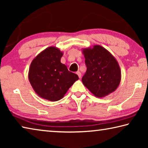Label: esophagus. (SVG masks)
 Here are the masks:
<instances>
[{"mask_svg":"<svg viewBox=\"0 0 148 148\" xmlns=\"http://www.w3.org/2000/svg\"><path fill=\"white\" fill-rule=\"evenodd\" d=\"M76 74H77V76H78V77H79V78H81V77H82V74H81V72H80L79 71H77V72H76Z\"/></svg>","mask_w":148,"mask_h":148,"instance_id":"obj_1","label":"esophagus"}]
</instances>
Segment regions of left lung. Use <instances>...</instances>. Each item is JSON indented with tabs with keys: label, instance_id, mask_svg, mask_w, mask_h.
Instances as JSON below:
<instances>
[{
	"label": "left lung",
	"instance_id": "1",
	"mask_svg": "<svg viewBox=\"0 0 148 148\" xmlns=\"http://www.w3.org/2000/svg\"><path fill=\"white\" fill-rule=\"evenodd\" d=\"M87 71L82 83L91 93L103 98L115 91L121 82V72L116 59L100 45L82 49Z\"/></svg>",
	"mask_w": 148,
	"mask_h": 148
}]
</instances>
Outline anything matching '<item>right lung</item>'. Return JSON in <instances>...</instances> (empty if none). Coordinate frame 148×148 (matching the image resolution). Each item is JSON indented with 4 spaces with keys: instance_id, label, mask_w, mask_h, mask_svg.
<instances>
[{
    "instance_id": "add662e5",
    "label": "right lung",
    "mask_w": 148,
    "mask_h": 148,
    "mask_svg": "<svg viewBox=\"0 0 148 148\" xmlns=\"http://www.w3.org/2000/svg\"><path fill=\"white\" fill-rule=\"evenodd\" d=\"M63 52L55 46L47 47L32 60L28 77L35 92L41 98L57 101L79 79L61 62Z\"/></svg>"
}]
</instances>
